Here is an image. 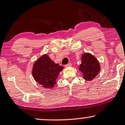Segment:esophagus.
Masks as SVG:
<instances>
[{"mask_svg": "<svg viewBox=\"0 0 125 125\" xmlns=\"http://www.w3.org/2000/svg\"><path fill=\"white\" fill-rule=\"evenodd\" d=\"M72 66V64L71 63H68V64H66L65 65V67H70V66Z\"/></svg>", "mask_w": 125, "mask_h": 125, "instance_id": "obj_1", "label": "esophagus"}]
</instances>
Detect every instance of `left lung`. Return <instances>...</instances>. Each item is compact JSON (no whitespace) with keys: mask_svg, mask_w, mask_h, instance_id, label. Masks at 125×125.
Instances as JSON below:
<instances>
[{"mask_svg":"<svg viewBox=\"0 0 125 125\" xmlns=\"http://www.w3.org/2000/svg\"><path fill=\"white\" fill-rule=\"evenodd\" d=\"M100 70L99 63L91 54L85 53L82 57V63L79 70L83 73V78L87 80H91L98 74Z\"/></svg>","mask_w":125,"mask_h":125,"instance_id":"obj_1","label":"left lung"}]
</instances>
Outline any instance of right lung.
I'll return each mask as SVG.
<instances>
[{
	"mask_svg": "<svg viewBox=\"0 0 125 125\" xmlns=\"http://www.w3.org/2000/svg\"><path fill=\"white\" fill-rule=\"evenodd\" d=\"M63 68V66L52 61L49 56L43 55L34 64L33 76L43 87L52 88L55 84V80Z\"/></svg>",
	"mask_w": 125,
	"mask_h": 125,
	"instance_id": "obj_1",
	"label": "right lung"
}]
</instances>
